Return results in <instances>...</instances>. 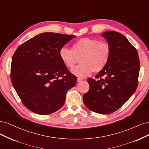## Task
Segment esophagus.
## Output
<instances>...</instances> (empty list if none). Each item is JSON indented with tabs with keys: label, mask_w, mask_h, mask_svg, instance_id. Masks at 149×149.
<instances>
[{
	"label": "esophagus",
	"mask_w": 149,
	"mask_h": 149,
	"mask_svg": "<svg viewBox=\"0 0 149 149\" xmlns=\"http://www.w3.org/2000/svg\"><path fill=\"white\" fill-rule=\"evenodd\" d=\"M83 80V79H81V78H80V77H78V78H77V81H78V82H79V81H81V80Z\"/></svg>",
	"instance_id": "34e87169"
}]
</instances>
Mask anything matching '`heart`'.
I'll list each match as a JSON object with an SVG mask.
<instances>
[{
    "instance_id": "1",
    "label": "heart",
    "mask_w": 149,
    "mask_h": 149,
    "mask_svg": "<svg viewBox=\"0 0 149 149\" xmlns=\"http://www.w3.org/2000/svg\"><path fill=\"white\" fill-rule=\"evenodd\" d=\"M59 56L67 68L72 69L79 62L72 72L79 77H85L92 74L102 71L111 57V47L108 43L91 38H82L72 46V50L63 47Z\"/></svg>"
}]
</instances>
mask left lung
Wrapping results in <instances>:
<instances>
[{"label": "left lung", "mask_w": 149, "mask_h": 149, "mask_svg": "<svg viewBox=\"0 0 149 149\" xmlns=\"http://www.w3.org/2000/svg\"><path fill=\"white\" fill-rule=\"evenodd\" d=\"M111 47V57L102 71L87 81L90 89L83 101L90 110L110 114L121 108L135 92L140 62L137 49L126 36L109 31L102 35Z\"/></svg>", "instance_id": "obj_1"}]
</instances>
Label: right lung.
Instances as JSON below:
<instances>
[{
	"instance_id": "1",
	"label": "right lung",
	"mask_w": 149,
	"mask_h": 149,
	"mask_svg": "<svg viewBox=\"0 0 149 149\" xmlns=\"http://www.w3.org/2000/svg\"><path fill=\"white\" fill-rule=\"evenodd\" d=\"M74 35L43 33L23 42L12 57V84L23 104L33 113L49 114L63 106L77 77L61 61L59 51Z\"/></svg>"
}]
</instances>
